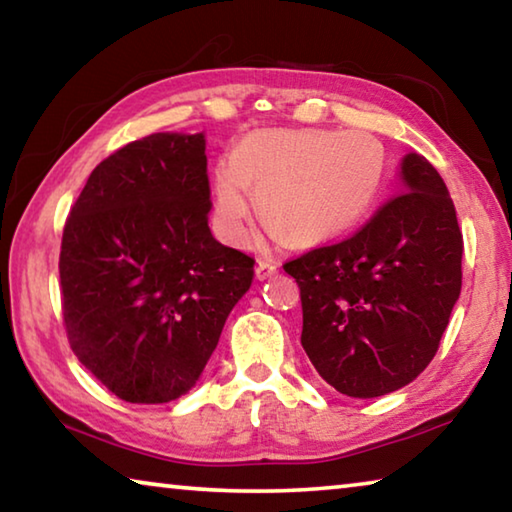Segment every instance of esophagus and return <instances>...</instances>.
Returning <instances> with one entry per match:
<instances>
[{
	"label": "esophagus",
	"mask_w": 512,
	"mask_h": 512,
	"mask_svg": "<svg viewBox=\"0 0 512 512\" xmlns=\"http://www.w3.org/2000/svg\"><path fill=\"white\" fill-rule=\"evenodd\" d=\"M277 273V266L273 262H268V259H259L257 266H255V275L257 280H268V277Z\"/></svg>",
	"instance_id": "esophagus-1"
}]
</instances>
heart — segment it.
<instances>
[{"label": "heart", "mask_w": 512, "mask_h": 512, "mask_svg": "<svg viewBox=\"0 0 512 512\" xmlns=\"http://www.w3.org/2000/svg\"><path fill=\"white\" fill-rule=\"evenodd\" d=\"M384 176L386 151L370 133L259 131L216 162L214 230L225 244L246 246L262 214L273 241L329 244L372 212Z\"/></svg>", "instance_id": "1"}]
</instances>
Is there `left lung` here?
<instances>
[{
  "mask_svg": "<svg viewBox=\"0 0 512 512\" xmlns=\"http://www.w3.org/2000/svg\"><path fill=\"white\" fill-rule=\"evenodd\" d=\"M463 235L447 185L420 153L400 164V194L350 239L284 271L302 300V348L336 391L370 400L420 375L461 296Z\"/></svg>",
  "mask_w": 512,
  "mask_h": 512,
  "instance_id": "8db88e82",
  "label": "left lung"
}]
</instances>
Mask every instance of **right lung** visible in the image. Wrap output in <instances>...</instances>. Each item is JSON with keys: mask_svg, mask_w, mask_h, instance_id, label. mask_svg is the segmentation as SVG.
Listing matches in <instances>:
<instances>
[{"mask_svg": "<svg viewBox=\"0 0 512 512\" xmlns=\"http://www.w3.org/2000/svg\"><path fill=\"white\" fill-rule=\"evenodd\" d=\"M205 135L155 133L90 173L63 230L69 345L110 393L178 400L210 361L255 259L219 244Z\"/></svg>", "mask_w": 512, "mask_h": 512, "instance_id": "1", "label": "right lung"}]
</instances>
